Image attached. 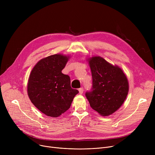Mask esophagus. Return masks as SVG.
<instances>
[{"label": "esophagus", "instance_id": "34e87169", "mask_svg": "<svg viewBox=\"0 0 155 155\" xmlns=\"http://www.w3.org/2000/svg\"><path fill=\"white\" fill-rule=\"evenodd\" d=\"M78 91H79V93L80 94H83V92H84V88L83 87H81L78 89Z\"/></svg>", "mask_w": 155, "mask_h": 155}]
</instances>
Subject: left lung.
I'll list each match as a JSON object with an SVG mask.
<instances>
[{"mask_svg":"<svg viewBox=\"0 0 155 155\" xmlns=\"http://www.w3.org/2000/svg\"><path fill=\"white\" fill-rule=\"evenodd\" d=\"M92 72L91 91L85 96L91 107L104 116L116 112L124 102L129 91V85L123 71L113 66L100 56L88 61Z\"/></svg>","mask_w":155,"mask_h":155,"instance_id":"1","label":"left lung"}]
</instances>
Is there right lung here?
<instances>
[{"label":"right lung","mask_w":155,"mask_h":155,"mask_svg":"<svg viewBox=\"0 0 155 155\" xmlns=\"http://www.w3.org/2000/svg\"><path fill=\"white\" fill-rule=\"evenodd\" d=\"M68 57L54 54L41 60L32 70L28 93L31 102L45 115L56 117L70 107L78 93L71 87L70 78L61 73Z\"/></svg>","instance_id":"1"}]
</instances>
